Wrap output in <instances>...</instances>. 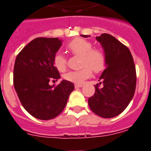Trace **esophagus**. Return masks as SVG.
<instances>
[{
  "mask_svg": "<svg viewBox=\"0 0 151 151\" xmlns=\"http://www.w3.org/2000/svg\"><path fill=\"white\" fill-rule=\"evenodd\" d=\"M82 86H83V85L82 84H76L75 85V87H76V88H82Z\"/></svg>",
  "mask_w": 151,
  "mask_h": 151,
  "instance_id": "34e87169",
  "label": "esophagus"
}]
</instances>
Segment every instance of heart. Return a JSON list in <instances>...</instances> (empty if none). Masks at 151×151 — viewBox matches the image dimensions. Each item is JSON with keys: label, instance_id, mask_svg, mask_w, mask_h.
<instances>
[{"label": "heart", "instance_id": "obj_1", "mask_svg": "<svg viewBox=\"0 0 151 151\" xmlns=\"http://www.w3.org/2000/svg\"><path fill=\"white\" fill-rule=\"evenodd\" d=\"M68 51L74 56H80L82 69L70 71L65 75V80L76 84H82L86 78L91 76V69L95 73H100L106 65V56L101 49L92 47V43L85 39L75 38L66 44ZM53 65L59 72H64L66 69V59L60 52L53 57Z\"/></svg>", "mask_w": 151, "mask_h": 151}]
</instances>
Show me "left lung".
<instances>
[{
	"label": "left lung",
	"instance_id": "left-lung-1",
	"mask_svg": "<svg viewBox=\"0 0 151 151\" xmlns=\"http://www.w3.org/2000/svg\"><path fill=\"white\" fill-rule=\"evenodd\" d=\"M96 40L104 49L107 68L99 78L101 82L95 86V94L88 99V105L101 118H114L121 114L133 99L137 82L136 69L129 49L115 37L102 33L96 37ZM101 84L103 87L100 88Z\"/></svg>",
	"mask_w": 151,
	"mask_h": 151
}]
</instances>
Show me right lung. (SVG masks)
Listing matches in <instances>:
<instances>
[{
	"label": "right lung",
	"mask_w": 151,
	"mask_h": 151,
	"mask_svg": "<svg viewBox=\"0 0 151 151\" xmlns=\"http://www.w3.org/2000/svg\"><path fill=\"white\" fill-rule=\"evenodd\" d=\"M62 46L58 38L39 37L29 42L17 56L14 67V86L22 105L34 118L50 120L65 107L74 90L71 82L58 86L50 81L60 78L53 65V57Z\"/></svg>",
	"instance_id": "1"
}]
</instances>
